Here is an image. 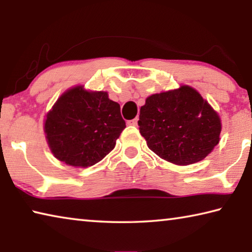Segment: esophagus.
<instances>
[{
    "label": "esophagus",
    "instance_id": "obj_1",
    "mask_svg": "<svg viewBox=\"0 0 252 252\" xmlns=\"http://www.w3.org/2000/svg\"><path fill=\"white\" fill-rule=\"evenodd\" d=\"M127 125H129V126H138V118L133 119V120L127 121Z\"/></svg>",
    "mask_w": 252,
    "mask_h": 252
}]
</instances>
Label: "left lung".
<instances>
[{"instance_id": "8db88e82", "label": "left lung", "mask_w": 252, "mask_h": 252, "mask_svg": "<svg viewBox=\"0 0 252 252\" xmlns=\"http://www.w3.org/2000/svg\"><path fill=\"white\" fill-rule=\"evenodd\" d=\"M139 118L149 149L174 164L201 161L219 143L218 113L188 85L147 97Z\"/></svg>"}]
</instances>
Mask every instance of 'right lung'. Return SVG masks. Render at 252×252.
<instances>
[{"label": "right lung", "mask_w": 252, "mask_h": 252, "mask_svg": "<svg viewBox=\"0 0 252 252\" xmlns=\"http://www.w3.org/2000/svg\"><path fill=\"white\" fill-rule=\"evenodd\" d=\"M125 127L120 104L106 92L87 91L81 85L59 97L44 122L54 157L80 168L91 167L112 151Z\"/></svg>", "instance_id": "add662e5"}]
</instances>
